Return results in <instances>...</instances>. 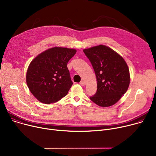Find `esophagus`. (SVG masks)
<instances>
[{"label": "esophagus", "instance_id": "esophagus-1", "mask_svg": "<svg viewBox=\"0 0 156 156\" xmlns=\"http://www.w3.org/2000/svg\"><path fill=\"white\" fill-rule=\"evenodd\" d=\"M80 84L81 86H84L85 84H86V83H85V82L83 81V80H81V81L80 82Z\"/></svg>", "mask_w": 156, "mask_h": 156}]
</instances>
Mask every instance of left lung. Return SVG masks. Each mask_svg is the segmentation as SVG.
I'll use <instances>...</instances> for the list:
<instances>
[{
    "mask_svg": "<svg viewBox=\"0 0 156 156\" xmlns=\"http://www.w3.org/2000/svg\"><path fill=\"white\" fill-rule=\"evenodd\" d=\"M97 79L98 90L90 99L99 106L115 104L127 90L130 77L125 60L111 48L99 45L83 50Z\"/></svg>",
    "mask_w": 156,
    "mask_h": 156,
    "instance_id": "left-lung-1",
    "label": "left lung"
}]
</instances>
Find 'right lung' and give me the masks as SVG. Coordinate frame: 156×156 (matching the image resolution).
Listing matches in <instances>:
<instances>
[{
	"instance_id": "1",
	"label": "right lung",
	"mask_w": 156,
	"mask_h": 156,
	"mask_svg": "<svg viewBox=\"0 0 156 156\" xmlns=\"http://www.w3.org/2000/svg\"><path fill=\"white\" fill-rule=\"evenodd\" d=\"M76 52L74 49L54 47L39 54L31 61L27 70L26 82L39 102L54 103L67 95L73 84L67 64Z\"/></svg>"
}]
</instances>
